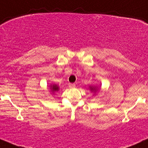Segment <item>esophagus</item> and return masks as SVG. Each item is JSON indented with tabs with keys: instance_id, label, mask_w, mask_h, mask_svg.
I'll use <instances>...</instances> for the list:
<instances>
[{
	"instance_id": "obj_1",
	"label": "esophagus",
	"mask_w": 148,
	"mask_h": 148,
	"mask_svg": "<svg viewBox=\"0 0 148 148\" xmlns=\"http://www.w3.org/2000/svg\"><path fill=\"white\" fill-rule=\"evenodd\" d=\"M69 87L70 88H74L75 87V84H73V83H69Z\"/></svg>"
}]
</instances>
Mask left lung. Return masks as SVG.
I'll return each mask as SVG.
<instances>
[{
  "label": "left lung",
  "mask_w": 148,
  "mask_h": 148,
  "mask_svg": "<svg viewBox=\"0 0 148 148\" xmlns=\"http://www.w3.org/2000/svg\"><path fill=\"white\" fill-rule=\"evenodd\" d=\"M89 90L91 91V92L94 93V94H96V92H97L98 90L99 89V88H98L97 86H94V85H90L89 86Z\"/></svg>",
  "instance_id": "8db88e82"
}]
</instances>
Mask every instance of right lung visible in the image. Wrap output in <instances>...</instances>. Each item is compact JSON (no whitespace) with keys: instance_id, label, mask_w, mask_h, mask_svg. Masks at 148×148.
<instances>
[{"instance_id":"add662e5","label":"right lung","mask_w":148,"mask_h":148,"mask_svg":"<svg viewBox=\"0 0 148 148\" xmlns=\"http://www.w3.org/2000/svg\"><path fill=\"white\" fill-rule=\"evenodd\" d=\"M49 90H50V92H52V94H54V93L59 92V87L56 84H50V85H49Z\"/></svg>"}]
</instances>
